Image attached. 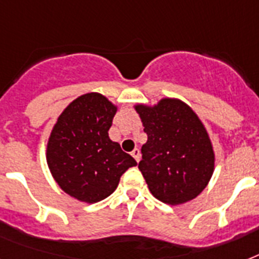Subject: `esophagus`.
I'll use <instances>...</instances> for the list:
<instances>
[{"label": "esophagus", "mask_w": 259, "mask_h": 259, "mask_svg": "<svg viewBox=\"0 0 259 259\" xmlns=\"http://www.w3.org/2000/svg\"><path fill=\"white\" fill-rule=\"evenodd\" d=\"M132 156H133L134 160L138 162V161H140V158H141V152H140V149H138V148H136V149L132 152Z\"/></svg>", "instance_id": "1"}]
</instances>
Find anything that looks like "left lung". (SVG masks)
<instances>
[{
	"label": "left lung",
	"mask_w": 259,
	"mask_h": 259,
	"mask_svg": "<svg viewBox=\"0 0 259 259\" xmlns=\"http://www.w3.org/2000/svg\"><path fill=\"white\" fill-rule=\"evenodd\" d=\"M134 109L148 134L138 168L152 195L170 205L195 199L215 169V153L203 122L176 98Z\"/></svg>",
	"instance_id": "left-lung-1"
}]
</instances>
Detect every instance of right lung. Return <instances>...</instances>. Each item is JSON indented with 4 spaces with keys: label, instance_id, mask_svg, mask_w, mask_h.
Here are the masks:
<instances>
[{
    "label": "right lung",
    "instance_id": "right-lung-1",
    "mask_svg": "<svg viewBox=\"0 0 259 259\" xmlns=\"http://www.w3.org/2000/svg\"><path fill=\"white\" fill-rule=\"evenodd\" d=\"M117 106L99 93L80 95L59 115L47 144V164L59 187L84 203H97L117 189L137 165L109 137Z\"/></svg>",
    "mask_w": 259,
    "mask_h": 259
}]
</instances>
